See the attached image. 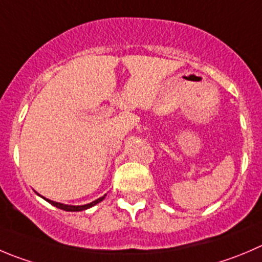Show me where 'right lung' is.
Masks as SVG:
<instances>
[{"mask_svg":"<svg viewBox=\"0 0 262 262\" xmlns=\"http://www.w3.org/2000/svg\"><path fill=\"white\" fill-rule=\"evenodd\" d=\"M46 199V198H45ZM104 199L103 198H99L96 199V201L91 202V203L89 204H83V206H68V204H63V203H58V202H54V201H50V199H46L49 203H51L52 206H55V207L60 208V210H64V211H71V212H77V211H83V210H87V208L92 207V206H95L96 203H99V202H101Z\"/></svg>","mask_w":262,"mask_h":262,"instance_id":"right-lung-1","label":"right lung"}]
</instances>
